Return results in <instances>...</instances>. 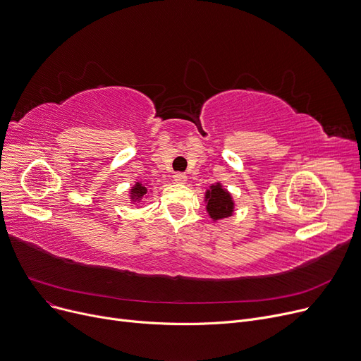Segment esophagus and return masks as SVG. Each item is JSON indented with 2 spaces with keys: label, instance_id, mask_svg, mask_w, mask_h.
<instances>
[{
  "label": "esophagus",
  "instance_id": "esophagus-1",
  "mask_svg": "<svg viewBox=\"0 0 361 361\" xmlns=\"http://www.w3.org/2000/svg\"><path fill=\"white\" fill-rule=\"evenodd\" d=\"M173 178H174V181L178 183V184H184V183L187 181V176L183 174V173H176Z\"/></svg>",
  "mask_w": 361,
  "mask_h": 361
}]
</instances>
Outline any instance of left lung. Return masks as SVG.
<instances>
[{
	"mask_svg": "<svg viewBox=\"0 0 361 361\" xmlns=\"http://www.w3.org/2000/svg\"><path fill=\"white\" fill-rule=\"evenodd\" d=\"M206 211L214 221L228 218L234 212V200L231 195L225 190L221 183L211 185L204 195Z\"/></svg>",
	"mask_w": 361,
	"mask_h": 361,
	"instance_id": "1",
	"label": "left lung"
}]
</instances>
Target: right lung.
I'll list each match as a JSON object with an SVG mask.
<instances>
[{"instance_id":"1","label":"right lung","mask_w":361,"mask_h":361,"mask_svg":"<svg viewBox=\"0 0 361 361\" xmlns=\"http://www.w3.org/2000/svg\"><path fill=\"white\" fill-rule=\"evenodd\" d=\"M147 193V188L142 183H136L130 190L131 202H140V199Z\"/></svg>"}]
</instances>
